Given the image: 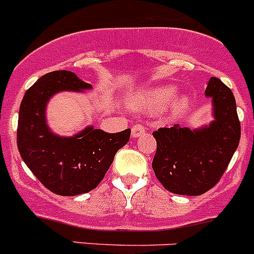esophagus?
I'll use <instances>...</instances> for the list:
<instances>
[{
    "mask_svg": "<svg viewBox=\"0 0 254 254\" xmlns=\"http://www.w3.org/2000/svg\"><path fill=\"white\" fill-rule=\"evenodd\" d=\"M144 132H146V127H144L142 123H137V125H134L133 127H132V137H139L141 134H143Z\"/></svg>",
    "mask_w": 254,
    "mask_h": 254,
    "instance_id": "obj_1",
    "label": "esophagus"
}]
</instances>
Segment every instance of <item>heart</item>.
Returning <instances> with one entry per match:
<instances>
[{
  "label": "heart",
  "mask_w": 254,
  "mask_h": 254,
  "mask_svg": "<svg viewBox=\"0 0 254 254\" xmlns=\"http://www.w3.org/2000/svg\"><path fill=\"white\" fill-rule=\"evenodd\" d=\"M176 95H177V88L175 86H162L152 88L142 96L139 106L142 110L147 112H156V111L167 107ZM188 103H190V98L187 96H182L175 102L173 111L177 113L182 112L187 108Z\"/></svg>",
  "instance_id": "obj_1"
}]
</instances>
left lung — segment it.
<instances>
[{"instance_id":"left-lung-1","label":"left lung","mask_w":254,"mask_h":254,"mask_svg":"<svg viewBox=\"0 0 254 254\" xmlns=\"http://www.w3.org/2000/svg\"><path fill=\"white\" fill-rule=\"evenodd\" d=\"M204 93L212 98L213 122L193 131L175 125L153 132L152 168L162 186L176 194L199 195L213 188L240 143L241 123L231 89L211 77Z\"/></svg>"}]
</instances>
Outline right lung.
I'll use <instances>...</instances> for the list:
<instances>
[{"label":"right lung","mask_w":254,"mask_h":254,"mask_svg":"<svg viewBox=\"0 0 254 254\" xmlns=\"http://www.w3.org/2000/svg\"><path fill=\"white\" fill-rule=\"evenodd\" d=\"M92 88L71 71H53L37 79L23 96L18 113L17 147L31 172L51 192L77 195L95 190L116 152L129 141L131 129L107 133L89 126L73 137L52 133L46 105L60 91Z\"/></svg>","instance_id":"right-lung-1"}]
</instances>
